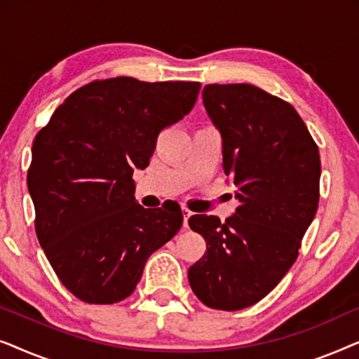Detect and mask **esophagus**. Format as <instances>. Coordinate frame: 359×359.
<instances>
[{"instance_id":"esophagus-1","label":"esophagus","mask_w":359,"mask_h":359,"mask_svg":"<svg viewBox=\"0 0 359 359\" xmlns=\"http://www.w3.org/2000/svg\"><path fill=\"white\" fill-rule=\"evenodd\" d=\"M193 215V212L191 210H188L186 208H183V227L188 229L189 227V217Z\"/></svg>"}]
</instances>
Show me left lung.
Instances as JSON below:
<instances>
[{"instance_id":"8db88e82","label":"left lung","mask_w":359,"mask_h":359,"mask_svg":"<svg viewBox=\"0 0 359 359\" xmlns=\"http://www.w3.org/2000/svg\"><path fill=\"white\" fill-rule=\"evenodd\" d=\"M203 102L240 205L224 224L215 215L189 219L208 250L188 278L208 307L240 311L262 301L296 262L317 212L320 155L296 109L257 86L205 85Z\"/></svg>"}]
</instances>
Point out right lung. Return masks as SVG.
I'll return each mask as SVG.
<instances>
[{"mask_svg": "<svg viewBox=\"0 0 359 359\" xmlns=\"http://www.w3.org/2000/svg\"><path fill=\"white\" fill-rule=\"evenodd\" d=\"M199 90L196 81H93L36 135L27 188L37 238L83 302L130 296L150 255L183 225L180 208H142L132 175L149 166L156 137L189 114Z\"/></svg>", "mask_w": 359, "mask_h": 359, "instance_id": "right-lung-1", "label": "right lung"}]
</instances>
